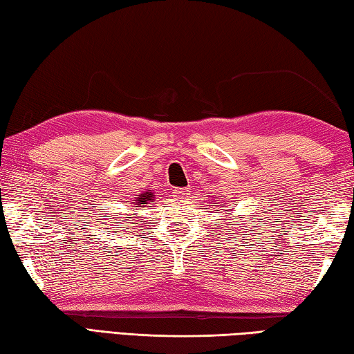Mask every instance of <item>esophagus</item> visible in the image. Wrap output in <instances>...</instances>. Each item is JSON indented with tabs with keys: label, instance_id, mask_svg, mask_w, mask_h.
<instances>
[{
	"label": "esophagus",
	"instance_id": "1",
	"mask_svg": "<svg viewBox=\"0 0 354 354\" xmlns=\"http://www.w3.org/2000/svg\"><path fill=\"white\" fill-rule=\"evenodd\" d=\"M175 196H176V198L185 196V189H176V190H175Z\"/></svg>",
	"mask_w": 354,
	"mask_h": 354
}]
</instances>
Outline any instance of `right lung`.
Segmentation results:
<instances>
[{"instance_id": "1", "label": "right lung", "mask_w": 354, "mask_h": 354, "mask_svg": "<svg viewBox=\"0 0 354 354\" xmlns=\"http://www.w3.org/2000/svg\"><path fill=\"white\" fill-rule=\"evenodd\" d=\"M155 198V195L151 194V192H145V194H139L138 198H134V207H145V204H149V201H151V199Z\"/></svg>"}]
</instances>
